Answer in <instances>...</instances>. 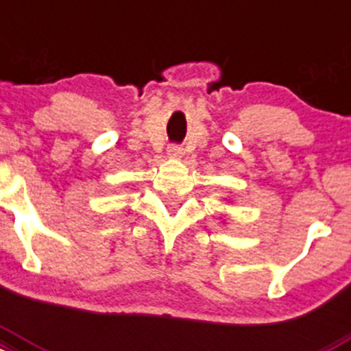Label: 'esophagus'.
<instances>
[{
	"label": "esophagus",
	"instance_id": "34e87169",
	"mask_svg": "<svg viewBox=\"0 0 351 351\" xmlns=\"http://www.w3.org/2000/svg\"><path fill=\"white\" fill-rule=\"evenodd\" d=\"M182 152H183V149L182 148H180V146L178 145H171V146H169V148H168V155L169 156H180V155H182Z\"/></svg>",
	"mask_w": 351,
	"mask_h": 351
}]
</instances>
